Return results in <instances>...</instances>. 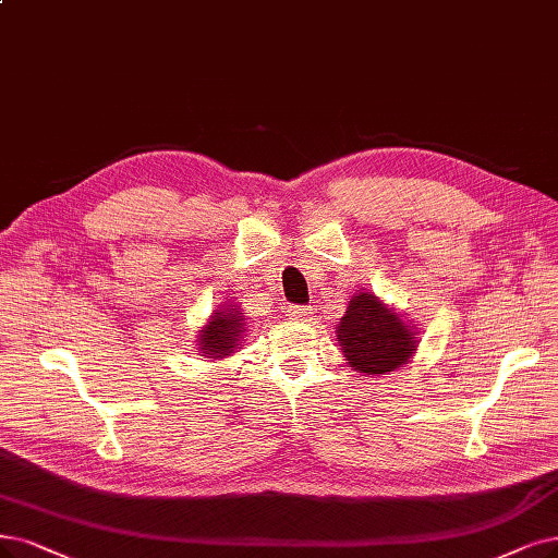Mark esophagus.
Listing matches in <instances>:
<instances>
[{"mask_svg":"<svg viewBox=\"0 0 558 558\" xmlns=\"http://www.w3.org/2000/svg\"><path fill=\"white\" fill-rule=\"evenodd\" d=\"M315 315V307L313 305H292L290 307V317L294 322H311Z\"/></svg>","mask_w":558,"mask_h":558,"instance_id":"esophagus-1","label":"esophagus"}]
</instances>
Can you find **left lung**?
Instances as JSON below:
<instances>
[{"instance_id":"left-lung-1","label":"left lung","mask_w":558,"mask_h":558,"mask_svg":"<svg viewBox=\"0 0 558 558\" xmlns=\"http://www.w3.org/2000/svg\"><path fill=\"white\" fill-rule=\"evenodd\" d=\"M338 342L349 367L365 375H386L416 354V331L393 307L373 292H359L349 301L338 324Z\"/></svg>"}]
</instances>
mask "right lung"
<instances>
[{
	"label": "right lung",
	"mask_w": 558,
	"mask_h": 558,
	"mask_svg": "<svg viewBox=\"0 0 558 558\" xmlns=\"http://www.w3.org/2000/svg\"><path fill=\"white\" fill-rule=\"evenodd\" d=\"M245 331V319L239 305H222L211 315L206 326L197 336L199 352L206 359H225L232 356L239 349V340Z\"/></svg>",
	"instance_id": "add662e5"
}]
</instances>
